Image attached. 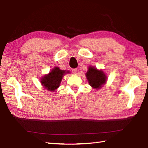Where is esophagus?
<instances>
[{
  "label": "esophagus",
  "instance_id": "1",
  "mask_svg": "<svg viewBox=\"0 0 148 148\" xmlns=\"http://www.w3.org/2000/svg\"><path fill=\"white\" fill-rule=\"evenodd\" d=\"M72 72H73L74 74H77V69H73L72 70Z\"/></svg>",
  "mask_w": 148,
  "mask_h": 148
}]
</instances>
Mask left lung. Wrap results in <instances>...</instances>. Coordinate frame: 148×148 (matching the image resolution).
<instances>
[{"mask_svg":"<svg viewBox=\"0 0 148 148\" xmlns=\"http://www.w3.org/2000/svg\"><path fill=\"white\" fill-rule=\"evenodd\" d=\"M86 76L90 86L94 88L99 89L106 82V76L102 71H99L93 67H90Z\"/></svg>","mask_w":148,"mask_h":148,"instance_id":"8db88e82","label":"left lung"}]
</instances>
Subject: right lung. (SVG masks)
Instances as JSON below:
<instances>
[{
  "instance_id": "obj_1",
  "label": "right lung",
  "mask_w": 148,
  "mask_h": 148,
  "mask_svg": "<svg viewBox=\"0 0 148 148\" xmlns=\"http://www.w3.org/2000/svg\"><path fill=\"white\" fill-rule=\"evenodd\" d=\"M67 71V73H69ZM65 71L60 70L58 67H56L49 72L48 74L46 75L41 80V83L45 87V88L49 91H55L58 88L61 83L63 76L65 74Z\"/></svg>"
}]
</instances>
